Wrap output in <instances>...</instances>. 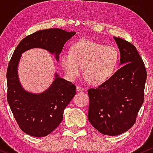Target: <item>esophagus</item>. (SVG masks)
Returning a JSON list of instances; mask_svg holds the SVG:
<instances>
[{
	"instance_id": "obj_1",
	"label": "esophagus",
	"mask_w": 153,
	"mask_h": 153,
	"mask_svg": "<svg viewBox=\"0 0 153 153\" xmlns=\"http://www.w3.org/2000/svg\"><path fill=\"white\" fill-rule=\"evenodd\" d=\"M85 90V89L83 88V87H79V86H77L76 87V91L77 92H82V91Z\"/></svg>"
}]
</instances>
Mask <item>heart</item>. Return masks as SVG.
<instances>
[{
	"label": "heart",
	"instance_id": "1",
	"mask_svg": "<svg viewBox=\"0 0 153 153\" xmlns=\"http://www.w3.org/2000/svg\"><path fill=\"white\" fill-rule=\"evenodd\" d=\"M119 54L114 46L103 45L90 39L74 43L69 52L64 53L61 65L70 80L84 75L90 85H100L109 79L117 69Z\"/></svg>",
	"mask_w": 153,
	"mask_h": 153
}]
</instances>
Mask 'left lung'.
I'll return each instance as SVG.
<instances>
[{"instance_id": "left-lung-1", "label": "left lung", "mask_w": 153, "mask_h": 153, "mask_svg": "<svg viewBox=\"0 0 153 153\" xmlns=\"http://www.w3.org/2000/svg\"><path fill=\"white\" fill-rule=\"evenodd\" d=\"M123 65L108 81L89 89L88 120L102 134L117 136L128 131L136 121L144 102L147 71L134 45L114 37Z\"/></svg>"}]
</instances>
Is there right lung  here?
<instances>
[{
	"instance_id": "obj_1",
	"label": "right lung",
	"mask_w": 153,
	"mask_h": 153,
	"mask_svg": "<svg viewBox=\"0 0 153 153\" xmlns=\"http://www.w3.org/2000/svg\"><path fill=\"white\" fill-rule=\"evenodd\" d=\"M76 33L58 28L37 31L22 39L12 55L6 74L7 100L20 128L30 136L45 137L58 127L63 111L76 95V86L56 73L53 82L44 92H28L19 79L22 54L32 48H42L54 54L58 61L64 44Z\"/></svg>"
}]
</instances>
